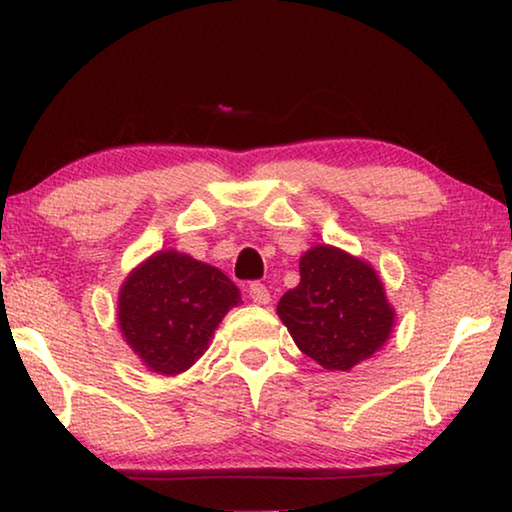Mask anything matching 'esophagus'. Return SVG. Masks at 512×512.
I'll return each mask as SVG.
<instances>
[{
	"label": "esophagus",
	"mask_w": 512,
	"mask_h": 512,
	"mask_svg": "<svg viewBox=\"0 0 512 512\" xmlns=\"http://www.w3.org/2000/svg\"><path fill=\"white\" fill-rule=\"evenodd\" d=\"M248 296H250V300L257 302V305H268V300H271V293H268V289L264 287V284H259V282L250 284Z\"/></svg>",
	"instance_id": "1"
}]
</instances>
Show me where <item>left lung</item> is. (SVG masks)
<instances>
[{
    "label": "left lung",
    "instance_id": "left-lung-1",
    "mask_svg": "<svg viewBox=\"0 0 512 512\" xmlns=\"http://www.w3.org/2000/svg\"><path fill=\"white\" fill-rule=\"evenodd\" d=\"M277 316L307 357L343 372L386 343L395 318L377 273L332 246L302 255L300 284L277 302Z\"/></svg>",
    "mask_w": 512,
    "mask_h": 512
}]
</instances>
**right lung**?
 <instances>
[{
	"mask_svg": "<svg viewBox=\"0 0 512 512\" xmlns=\"http://www.w3.org/2000/svg\"><path fill=\"white\" fill-rule=\"evenodd\" d=\"M239 300V289L219 268L162 250L121 287L119 327L153 372L178 375L203 357L216 325Z\"/></svg>",
	"mask_w": 512,
	"mask_h": 512,
	"instance_id": "obj_1",
	"label": "right lung"
}]
</instances>
